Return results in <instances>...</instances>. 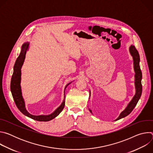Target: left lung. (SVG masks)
I'll use <instances>...</instances> for the list:
<instances>
[{
    "mask_svg": "<svg viewBox=\"0 0 153 153\" xmlns=\"http://www.w3.org/2000/svg\"><path fill=\"white\" fill-rule=\"evenodd\" d=\"M129 53L133 57V65H134V85H135V89L136 93L132 99L128 103L126 107L125 108V110L122 111L119 117L115 120H117L122 118H123L128 115H129L131 111L133 110L134 107L136 106L140 98L142 92V71L140 70L139 62H140V56L137 50L136 49L135 47L133 45H130L129 48ZM91 92L90 90V97ZM90 99V98H89ZM89 111L91 113H92V111L89 109ZM93 114V113H92Z\"/></svg>",
    "mask_w": 153,
    "mask_h": 153,
    "instance_id": "obj_1",
    "label": "left lung"
}]
</instances>
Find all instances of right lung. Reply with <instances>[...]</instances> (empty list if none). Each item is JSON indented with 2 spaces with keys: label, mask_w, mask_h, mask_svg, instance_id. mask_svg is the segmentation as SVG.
<instances>
[{
  "label": "right lung",
  "mask_w": 153,
  "mask_h": 153,
  "mask_svg": "<svg viewBox=\"0 0 153 153\" xmlns=\"http://www.w3.org/2000/svg\"><path fill=\"white\" fill-rule=\"evenodd\" d=\"M29 45H30V42H28L24 43L22 46L20 54L15 62L14 68H13V74L11 77V85H10L11 91L12 93L13 99L15 102V103L17 108L22 113L24 114L25 116L37 121L48 122L54 119L56 117H57L63 110V109L65 106V91L67 87L72 82L68 83L66 86H65V90H64V98H63V102L61 103V105L53 113L48 115H39V116L33 115L30 114L26 109L25 102L22 96V89H21V86H20L21 74H22L21 68L24 63L26 53L29 48Z\"/></svg>",
  "instance_id": "add662e5"
}]
</instances>
